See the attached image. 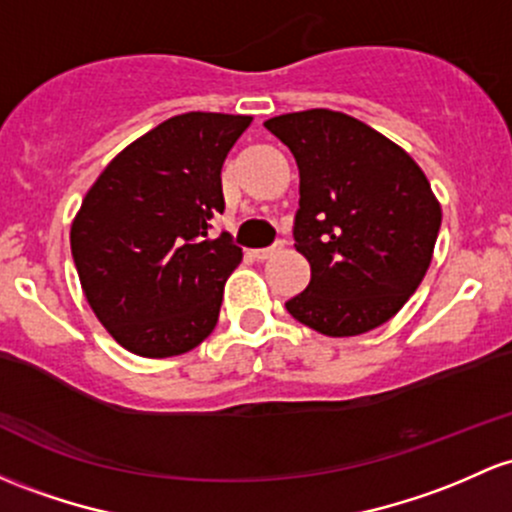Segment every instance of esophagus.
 Masks as SVG:
<instances>
[{
    "label": "esophagus",
    "instance_id": "obj_1",
    "mask_svg": "<svg viewBox=\"0 0 512 512\" xmlns=\"http://www.w3.org/2000/svg\"><path fill=\"white\" fill-rule=\"evenodd\" d=\"M282 250H284V240H277L274 245L262 247V250H255V257L257 260H269V257H274L277 252H282Z\"/></svg>",
    "mask_w": 512,
    "mask_h": 512
}]
</instances>
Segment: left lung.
<instances>
[{
    "label": "left lung",
    "instance_id": "left-lung-1",
    "mask_svg": "<svg viewBox=\"0 0 512 512\" xmlns=\"http://www.w3.org/2000/svg\"><path fill=\"white\" fill-rule=\"evenodd\" d=\"M299 165L296 250L306 291L286 301L299 323L350 338L396 316L428 272L442 211L415 160L367 123L330 109L265 121Z\"/></svg>",
    "mask_w": 512,
    "mask_h": 512
}]
</instances>
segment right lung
Masks as SVG:
<instances>
[{
  "label": "right lung",
  "mask_w": 512,
  "mask_h": 512,
  "mask_svg": "<svg viewBox=\"0 0 512 512\" xmlns=\"http://www.w3.org/2000/svg\"><path fill=\"white\" fill-rule=\"evenodd\" d=\"M250 121L172 116L116 155L84 196L72 260L92 311L133 355H184L216 328L243 250L209 230L226 209L221 167Z\"/></svg>",
  "instance_id": "add662e5"
}]
</instances>
